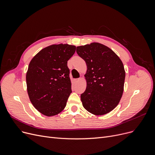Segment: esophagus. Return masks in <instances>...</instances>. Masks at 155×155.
<instances>
[{
	"mask_svg": "<svg viewBox=\"0 0 155 155\" xmlns=\"http://www.w3.org/2000/svg\"><path fill=\"white\" fill-rule=\"evenodd\" d=\"M80 80V78H77V79H75V80H74V82H75V83L76 84V83H78V82H79V81Z\"/></svg>",
	"mask_w": 155,
	"mask_h": 155,
	"instance_id": "obj_1",
	"label": "esophagus"
}]
</instances>
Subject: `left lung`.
<instances>
[{
    "instance_id": "obj_1",
    "label": "left lung",
    "mask_w": 155,
    "mask_h": 155,
    "mask_svg": "<svg viewBox=\"0 0 155 155\" xmlns=\"http://www.w3.org/2000/svg\"><path fill=\"white\" fill-rule=\"evenodd\" d=\"M77 53L87 68L86 90L80 95L83 106L92 114H106L116 108L123 94V63L110 48L99 43L77 46Z\"/></svg>"
}]
</instances>
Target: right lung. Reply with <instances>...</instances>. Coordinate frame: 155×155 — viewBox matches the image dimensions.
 I'll list each match as a JSON object with an SVG mask.
<instances>
[{"label": "right lung", "mask_w": 155, "mask_h": 155, "mask_svg": "<svg viewBox=\"0 0 155 155\" xmlns=\"http://www.w3.org/2000/svg\"><path fill=\"white\" fill-rule=\"evenodd\" d=\"M76 46L52 45L38 52L31 60L26 73L27 91L33 106L46 116L58 114L71 93L67 61Z\"/></svg>", "instance_id": "obj_1"}]
</instances>
